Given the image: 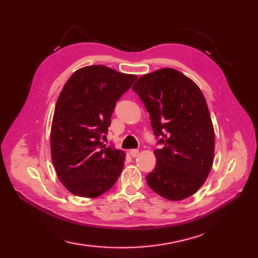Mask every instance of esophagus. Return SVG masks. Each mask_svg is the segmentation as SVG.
Segmentation results:
<instances>
[{"label": "esophagus", "instance_id": "34e87169", "mask_svg": "<svg viewBox=\"0 0 258 258\" xmlns=\"http://www.w3.org/2000/svg\"><path fill=\"white\" fill-rule=\"evenodd\" d=\"M130 155L133 156V158H136V156L139 155V150H137V149L130 150Z\"/></svg>", "mask_w": 258, "mask_h": 258}]
</instances>
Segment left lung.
<instances>
[{
	"mask_svg": "<svg viewBox=\"0 0 258 258\" xmlns=\"http://www.w3.org/2000/svg\"><path fill=\"white\" fill-rule=\"evenodd\" d=\"M133 90L150 114L162 149L147 175L151 189L178 202L204 185L215 154V131L203 92L186 75L171 68L144 74Z\"/></svg>",
	"mask_w": 258,
	"mask_h": 258,
	"instance_id": "1",
	"label": "left lung"
}]
</instances>
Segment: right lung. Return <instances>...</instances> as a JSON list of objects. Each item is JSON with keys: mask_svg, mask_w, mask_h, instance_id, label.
I'll use <instances>...</instances> for the list:
<instances>
[{"mask_svg": "<svg viewBox=\"0 0 258 258\" xmlns=\"http://www.w3.org/2000/svg\"><path fill=\"white\" fill-rule=\"evenodd\" d=\"M137 75L105 66L79 69L67 81L55 104L50 148L56 175L75 196L95 198L120 175L124 152L107 147L106 138L117 100Z\"/></svg>", "mask_w": 258, "mask_h": 258, "instance_id": "add662e5", "label": "right lung"}]
</instances>
